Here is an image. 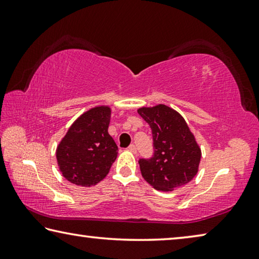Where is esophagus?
<instances>
[{
	"mask_svg": "<svg viewBox=\"0 0 259 259\" xmlns=\"http://www.w3.org/2000/svg\"><path fill=\"white\" fill-rule=\"evenodd\" d=\"M128 150H129L130 152H133V153H136V152H137V148H136V146L134 145V144H131V145H129Z\"/></svg>",
	"mask_w": 259,
	"mask_h": 259,
	"instance_id": "34e87169",
	"label": "esophagus"
}]
</instances>
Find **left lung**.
Instances as JSON below:
<instances>
[{"label":"left lung","instance_id":"left-lung-1","mask_svg":"<svg viewBox=\"0 0 259 259\" xmlns=\"http://www.w3.org/2000/svg\"><path fill=\"white\" fill-rule=\"evenodd\" d=\"M138 114L151 126L154 147L151 159L138 161L144 179L162 192L186 185L198 174L201 160V148L186 121L163 104L140 107Z\"/></svg>","mask_w":259,"mask_h":259}]
</instances>
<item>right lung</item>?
<instances>
[{"instance_id":"add662e5","label":"right lung","mask_w":259,"mask_h":259,"mask_svg":"<svg viewBox=\"0 0 259 259\" xmlns=\"http://www.w3.org/2000/svg\"><path fill=\"white\" fill-rule=\"evenodd\" d=\"M109 121L111 108L97 106L69 126L56 151L60 172L68 182L90 187L107 176L119 151L108 134Z\"/></svg>"}]
</instances>
